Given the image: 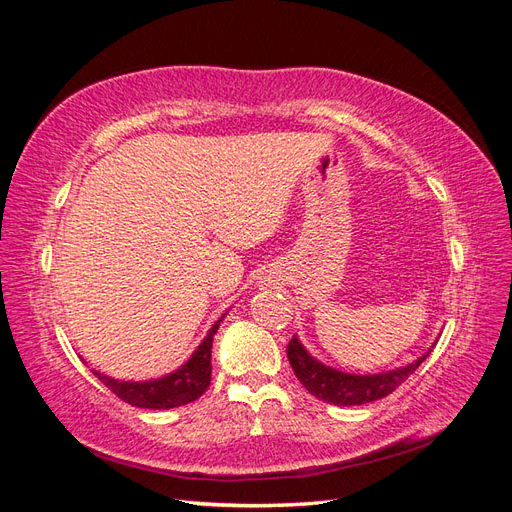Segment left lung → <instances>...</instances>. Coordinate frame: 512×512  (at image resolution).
I'll use <instances>...</instances> for the list:
<instances>
[{"label": "left lung", "instance_id": "1", "mask_svg": "<svg viewBox=\"0 0 512 512\" xmlns=\"http://www.w3.org/2000/svg\"><path fill=\"white\" fill-rule=\"evenodd\" d=\"M286 354H288L294 376L299 378V382L305 386V389L314 397L327 401V404H333V406H361V404H369V401L391 395L397 386L404 380H408L418 369V365H421L429 356L427 352L414 363L393 371H386V374L354 376L316 361L314 356H309V352L301 346L297 337L290 339Z\"/></svg>", "mask_w": 512, "mask_h": 512}]
</instances>
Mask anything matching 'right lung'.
Wrapping results in <instances>:
<instances>
[{
    "instance_id": "1",
    "label": "right lung",
    "mask_w": 512,
    "mask_h": 512,
    "mask_svg": "<svg viewBox=\"0 0 512 512\" xmlns=\"http://www.w3.org/2000/svg\"><path fill=\"white\" fill-rule=\"evenodd\" d=\"M218 327L220 320L213 324L211 331L203 339V344H200L192 354V359L181 365L177 371H173V374H168L160 380L123 382L98 374V371H94V374L106 389H111V393H115L121 401H126V404L136 408L168 410L192 404L194 399H198L207 391V386L211 382V346Z\"/></svg>"
}]
</instances>
